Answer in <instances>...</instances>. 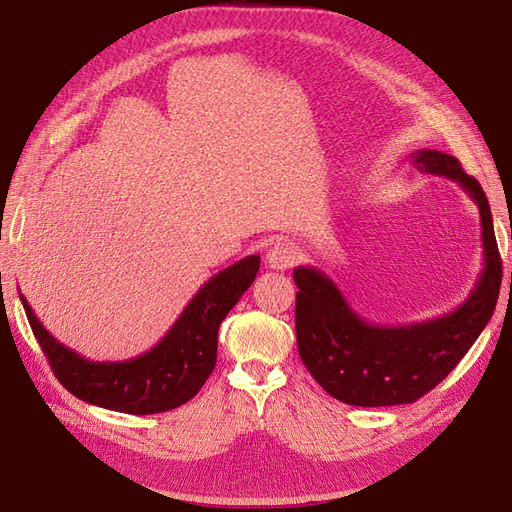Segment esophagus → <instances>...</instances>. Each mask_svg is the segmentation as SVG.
Masks as SVG:
<instances>
[{
    "label": "esophagus",
    "instance_id": "esophagus-1",
    "mask_svg": "<svg viewBox=\"0 0 512 512\" xmlns=\"http://www.w3.org/2000/svg\"><path fill=\"white\" fill-rule=\"evenodd\" d=\"M297 260H299V250L292 243H286V241L273 243L267 252V265L273 271H286Z\"/></svg>",
    "mask_w": 512,
    "mask_h": 512
}]
</instances>
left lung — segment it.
Returning <instances> with one entry per match:
<instances>
[{
    "label": "left lung",
    "mask_w": 512,
    "mask_h": 512,
    "mask_svg": "<svg viewBox=\"0 0 512 512\" xmlns=\"http://www.w3.org/2000/svg\"><path fill=\"white\" fill-rule=\"evenodd\" d=\"M421 173L448 177L478 205L483 271L470 297L453 312L425 322L380 327L354 312L331 277L297 267V344L309 374L331 397L350 406L412 404L440 384L463 359L493 316L502 284L489 200L457 158L436 149L412 153Z\"/></svg>",
    "instance_id": "left-lung-1"
}]
</instances>
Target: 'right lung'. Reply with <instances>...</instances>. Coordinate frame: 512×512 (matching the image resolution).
Wrapping results in <instances>:
<instances>
[{
  "mask_svg": "<svg viewBox=\"0 0 512 512\" xmlns=\"http://www.w3.org/2000/svg\"><path fill=\"white\" fill-rule=\"evenodd\" d=\"M260 256L226 267L200 288L177 322L151 350L128 361H89L42 327L19 294L55 378L87 404L126 414H158L183 406L207 382L218 361V331L232 307L252 286Z\"/></svg>",
  "mask_w": 512,
  "mask_h": 512,
  "instance_id": "1",
  "label": "right lung"
}]
</instances>
